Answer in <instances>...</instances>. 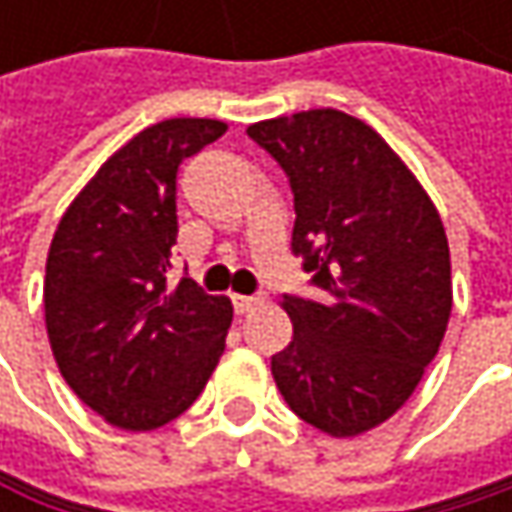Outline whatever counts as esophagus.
<instances>
[{
  "mask_svg": "<svg viewBox=\"0 0 512 512\" xmlns=\"http://www.w3.org/2000/svg\"><path fill=\"white\" fill-rule=\"evenodd\" d=\"M257 305H263L260 296H234V311L237 314H249V311H255Z\"/></svg>",
  "mask_w": 512,
  "mask_h": 512,
  "instance_id": "1",
  "label": "esophagus"
}]
</instances>
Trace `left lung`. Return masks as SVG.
<instances>
[{"mask_svg":"<svg viewBox=\"0 0 512 512\" xmlns=\"http://www.w3.org/2000/svg\"><path fill=\"white\" fill-rule=\"evenodd\" d=\"M293 189V255L323 290L284 296L293 341L272 356L287 406L347 439L388 421L448 329L454 290L439 210L388 142L338 109L246 130Z\"/></svg>","mask_w":512,"mask_h":512,"instance_id":"left-lung-1","label":"left lung"}]
</instances>
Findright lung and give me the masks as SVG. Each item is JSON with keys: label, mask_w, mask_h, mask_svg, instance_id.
Masks as SVG:
<instances>
[{"label": "right lung", "mask_w": 512, "mask_h": 512, "mask_svg": "<svg viewBox=\"0 0 512 512\" xmlns=\"http://www.w3.org/2000/svg\"><path fill=\"white\" fill-rule=\"evenodd\" d=\"M228 124L171 118L133 136L73 198L47 255L44 314L52 356L103 421L145 433L183 415L204 391L234 317L231 299L180 278L177 168Z\"/></svg>", "instance_id": "obj_1"}]
</instances>
